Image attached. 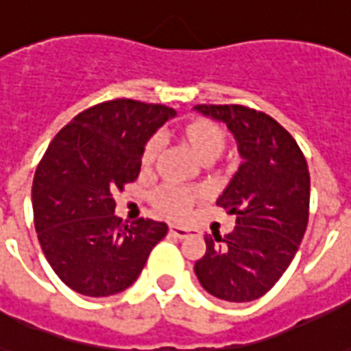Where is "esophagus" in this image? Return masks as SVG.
Here are the masks:
<instances>
[{
	"label": "esophagus",
	"instance_id": "obj_1",
	"mask_svg": "<svg viewBox=\"0 0 351 351\" xmlns=\"http://www.w3.org/2000/svg\"><path fill=\"white\" fill-rule=\"evenodd\" d=\"M169 232L173 236H176V238H186V236L191 232V228L180 227V225H171V227H169Z\"/></svg>",
	"mask_w": 351,
	"mask_h": 351
}]
</instances>
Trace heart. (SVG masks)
Masks as SVG:
<instances>
[{"label":"heart","mask_w":351,"mask_h":351,"mask_svg":"<svg viewBox=\"0 0 351 351\" xmlns=\"http://www.w3.org/2000/svg\"><path fill=\"white\" fill-rule=\"evenodd\" d=\"M178 136L191 152L201 160V162H212L217 156L221 154L227 147V134L225 130L214 121H210L206 117H193L188 119L186 123L178 130ZM160 154V139L150 137L145 143L141 152V167L145 171L152 169V165L158 160ZM201 197L197 189L191 188H178V186H163L152 195V202L167 217H184L188 214L191 204Z\"/></svg>","instance_id":"heart-1"}]
</instances>
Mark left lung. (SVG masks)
<instances>
[{"instance_id": "left-lung-1", "label": "left lung", "mask_w": 351, "mask_h": 351, "mask_svg": "<svg viewBox=\"0 0 351 351\" xmlns=\"http://www.w3.org/2000/svg\"><path fill=\"white\" fill-rule=\"evenodd\" d=\"M193 110L227 124L241 163L219 199L236 227L225 238L204 236L195 262L201 287L217 300H258L287 271L308 221L311 176L294 137L275 119L238 104Z\"/></svg>"}]
</instances>
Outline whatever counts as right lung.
Masks as SVG:
<instances>
[{
	"label": "right lung",
	"mask_w": 351,
	"mask_h": 351,
	"mask_svg": "<svg viewBox=\"0 0 351 351\" xmlns=\"http://www.w3.org/2000/svg\"><path fill=\"white\" fill-rule=\"evenodd\" d=\"M176 111L117 98L82 111L50 143L33 178V215L46 261L74 292L106 298L132 287L167 225L115 215L117 189L141 171L145 143Z\"/></svg>",
	"instance_id": "add662e5"
}]
</instances>
